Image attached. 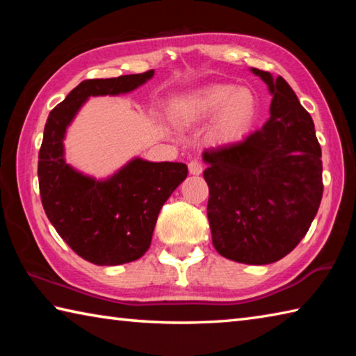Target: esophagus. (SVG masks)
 I'll return each instance as SVG.
<instances>
[{
    "label": "esophagus",
    "mask_w": 356,
    "mask_h": 356,
    "mask_svg": "<svg viewBox=\"0 0 356 356\" xmlns=\"http://www.w3.org/2000/svg\"><path fill=\"white\" fill-rule=\"evenodd\" d=\"M204 166L200 160H191L188 163V171L190 174H195V176H200V174L202 172Z\"/></svg>",
    "instance_id": "esophagus-1"
}]
</instances>
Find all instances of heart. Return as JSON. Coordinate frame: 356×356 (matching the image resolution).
Wrapping results in <instances>:
<instances>
[{"instance_id":"obj_1","label":"heart","mask_w":356,"mask_h":356,"mask_svg":"<svg viewBox=\"0 0 356 356\" xmlns=\"http://www.w3.org/2000/svg\"><path fill=\"white\" fill-rule=\"evenodd\" d=\"M213 114L210 140L218 144L234 143L254 124L257 99L246 88L216 83L197 89L177 104V116L186 124L206 120Z\"/></svg>"}]
</instances>
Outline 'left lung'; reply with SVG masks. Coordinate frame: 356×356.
<instances>
[{"instance_id": "obj_1", "label": "left lung", "mask_w": 356, "mask_h": 356, "mask_svg": "<svg viewBox=\"0 0 356 356\" xmlns=\"http://www.w3.org/2000/svg\"><path fill=\"white\" fill-rule=\"evenodd\" d=\"M272 92L270 119L245 140L204 150L215 250L265 265L306 236L322 201V149L314 122L282 76L251 69Z\"/></svg>"}]
</instances>
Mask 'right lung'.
I'll use <instances>...</instances> for the list:
<instances>
[{
    "instance_id": "1",
    "label": "right lung",
    "mask_w": 356,
    "mask_h": 356,
    "mask_svg": "<svg viewBox=\"0 0 356 356\" xmlns=\"http://www.w3.org/2000/svg\"><path fill=\"white\" fill-rule=\"evenodd\" d=\"M152 75L154 70H147L84 80L48 114L38 165L42 206L64 242L95 265L127 264L149 250L160 209L188 168L135 159L99 182L65 163V129L88 97L130 92Z\"/></svg>"
}]
</instances>
